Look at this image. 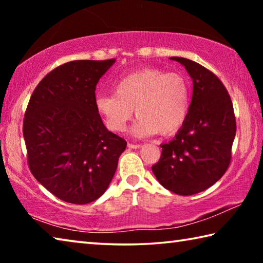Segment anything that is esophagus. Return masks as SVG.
<instances>
[{
    "mask_svg": "<svg viewBox=\"0 0 263 263\" xmlns=\"http://www.w3.org/2000/svg\"><path fill=\"white\" fill-rule=\"evenodd\" d=\"M127 147L131 148V149H137V148L140 147V145L139 144H131V142H128Z\"/></svg>",
    "mask_w": 263,
    "mask_h": 263,
    "instance_id": "1",
    "label": "esophagus"
}]
</instances>
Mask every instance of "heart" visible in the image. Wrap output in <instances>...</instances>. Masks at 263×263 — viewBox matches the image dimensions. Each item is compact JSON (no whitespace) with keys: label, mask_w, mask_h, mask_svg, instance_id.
I'll return each instance as SVG.
<instances>
[{"label":"heart","mask_w":263,"mask_h":263,"mask_svg":"<svg viewBox=\"0 0 263 263\" xmlns=\"http://www.w3.org/2000/svg\"><path fill=\"white\" fill-rule=\"evenodd\" d=\"M96 108L114 132L126 130L135 109L136 137L173 135L188 117L190 83L183 74L142 68L118 80L114 94L97 97Z\"/></svg>","instance_id":"1"}]
</instances>
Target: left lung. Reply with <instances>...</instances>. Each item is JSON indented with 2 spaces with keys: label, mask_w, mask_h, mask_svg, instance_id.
I'll use <instances>...</instances> for the list:
<instances>
[{
  "label": "left lung",
  "mask_w": 263,
  "mask_h": 263,
  "mask_svg": "<svg viewBox=\"0 0 263 263\" xmlns=\"http://www.w3.org/2000/svg\"><path fill=\"white\" fill-rule=\"evenodd\" d=\"M193 80L188 117L152 166L160 184L182 196L210 188L228 171L237 131L233 104L224 84L193 60L172 57Z\"/></svg>",
  "instance_id": "obj_1"
}]
</instances>
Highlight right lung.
Segmentation results:
<instances>
[{
  "label": "right lung",
  "mask_w": 263,
  "mask_h": 263,
  "mask_svg": "<svg viewBox=\"0 0 263 263\" xmlns=\"http://www.w3.org/2000/svg\"><path fill=\"white\" fill-rule=\"evenodd\" d=\"M115 61L59 66L39 82L26 108L23 136L30 171L65 202L87 204L101 197L126 148L96 108V84Z\"/></svg>",
  "instance_id": "add662e5"
}]
</instances>
